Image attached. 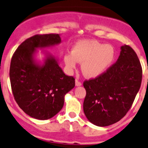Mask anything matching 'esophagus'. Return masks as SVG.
Listing matches in <instances>:
<instances>
[{
	"instance_id": "esophagus-1",
	"label": "esophagus",
	"mask_w": 148,
	"mask_h": 148,
	"mask_svg": "<svg viewBox=\"0 0 148 148\" xmlns=\"http://www.w3.org/2000/svg\"><path fill=\"white\" fill-rule=\"evenodd\" d=\"M75 84H76V86H81L82 85V84L80 82H79L78 79H76L75 81Z\"/></svg>"
}]
</instances>
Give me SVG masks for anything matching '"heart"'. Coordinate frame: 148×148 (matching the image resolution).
Listing matches in <instances>:
<instances>
[{"label":"heart","instance_id":"1","mask_svg":"<svg viewBox=\"0 0 148 148\" xmlns=\"http://www.w3.org/2000/svg\"><path fill=\"white\" fill-rule=\"evenodd\" d=\"M115 49L112 45L103 44L94 40H81L78 41L72 52L64 56V62L69 71L82 63V71L89 79L98 77L108 69L114 61Z\"/></svg>","mask_w":148,"mask_h":148}]
</instances>
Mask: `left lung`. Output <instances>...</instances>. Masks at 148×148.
Masks as SVG:
<instances>
[{"instance_id":"8db88e82","label":"left lung","mask_w":148,"mask_h":148,"mask_svg":"<svg viewBox=\"0 0 148 148\" xmlns=\"http://www.w3.org/2000/svg\"><path fill=\"white\" fill-rule=\"evenodd\" d=\"M142 82V67L137 55L127 45L121 46L117 61L98 77L84 83L86 95L84 112L90 123L108 126L126 115Z\"/></svg>"}]
</instances>
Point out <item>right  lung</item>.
Returning a JSON list of instances; mask_svg holds the SVG:
<instances>
[{
  "label": "right lung",
  "mask_w": 148,
  "mask_h": 148,
  "mask_svg": "<svg viewBox=\"0 0 148 148\" xmlns=\"http://www.w3.org/2000/svg\"><path fill=\"white\" fill-rule=\"evenodd\" d=\"M61 43L60 34L35 35L25 40L11 60L10 79L19 107L31 117L39 120L54 116L63 108L64 95L75 86L72 77L65 75L59 59L42 51L43 60L37 59L38 49Z\"/></svg>",
  "instance_id": "1"
}]
</instances>
